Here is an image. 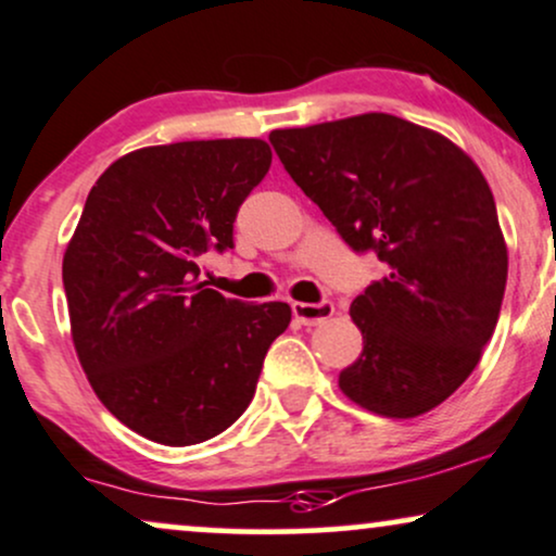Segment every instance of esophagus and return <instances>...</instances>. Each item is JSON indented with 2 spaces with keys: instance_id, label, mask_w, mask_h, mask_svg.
<instances>
[{
  "instance_id": "34e87169",
  "label": "esophagus",
  "mask_w": 556,
  "mask_h": 556,
  "mask_svg": "<svg viewBox=\"0 0 556 556\" xmlns=\"http://www.w3.org/2000/svg\"><path fill=\"white\" fill-rule=\"evenodd\" d=\"M333 307L331 300H324V303H292V313L303 326H318L324 320H329L333 316Z\"/></svg>"
}]
</instances>
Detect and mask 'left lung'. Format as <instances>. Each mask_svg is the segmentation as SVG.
<instances>
[{"mask_svg":"<svg viewBox=\"0 0 556 556\" xmlns=\"http://www.w3.org/2000/svg\"><path fill=\"white\" fill-rule=\"evenodd\" d=\"M269 142L344 243L388 264L350 307L365 346L339 376L344 396L393 419L443 404L479 365L507 282L497 206L477 163L388 113L274 129Z\"/></svg>","mask_w":556,"mask_h":556,"instance_id":"1","label":"left lung"}]
</instances>
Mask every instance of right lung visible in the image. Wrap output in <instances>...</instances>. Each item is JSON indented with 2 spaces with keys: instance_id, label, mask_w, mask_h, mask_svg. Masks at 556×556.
<instances>
[{
  "instance_id": "add662e5",
  "label": "right lung",
  "mask_w": 556,
  "mask_h": 556,
  "mask_svg": "<svg viewBox=\"0 0 556 556\" xmlns=\"http://www.w3.org/2000/svg\"><path fill=\"white\" fill-rule=\"evenodd\" d=\"M264 139L144 147L96 180L66 245L72 342L118 422L163 445H197L249 409L287 303L249 305L199 279L232 249L240 204L269 173Z\"/></svg>"
}]
</instances>
